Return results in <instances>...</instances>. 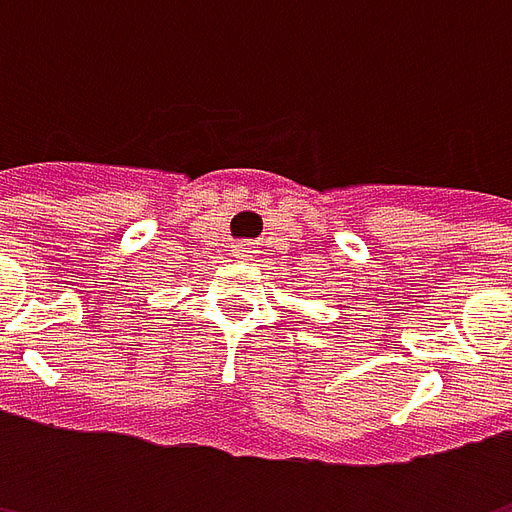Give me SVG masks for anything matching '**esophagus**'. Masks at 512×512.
<instances>
[{"instance_id":"obj_1","label":"esophagus","mask_w":512,"mask_h":512,"mask_svg":"<svg viewBox=\"0 0 512 512\" xmlns=\"http://www.w3.org/2000/svg\"><path fill=\"white\" fill-rule=\"evenodd\" d=\"M236 257L238 260H252V257H257V244L255 241H238L236 244Z\"/></svg>"}]
</instances>
